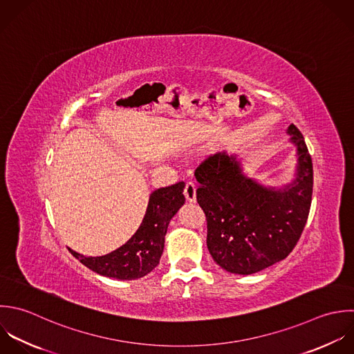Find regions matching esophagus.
<instances>
[{
	"instance_id": "esophagus-1",
	"label": "esophagus",
	"mask_w": 354,
	"mask_h": 354,
	"mask_svg": "<svg viewBox=\"0 0 354 354\" xmlns=\"http://www.w3.org/2000/svg\"><path fill=\"white\" fill-rule=\"evenodd\" d=\"M196 185L193 182H187L185 186V197L189 203H196Z\"/></svg>"
}]
</instances>
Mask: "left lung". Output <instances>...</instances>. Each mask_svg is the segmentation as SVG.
<instances>
[{
  "instance_id": "obj_1",
  "label": "left lung",
  "mask_w": 354,
  "mask_h": 354,
  "mask_svg": "<svg viewBox=\"0 0 354 354\" xmlns=\"http://www.w3.org/2000/svg\"><path fill=\"white\" fill-rule=\"evenodd\" d=\"M297 149L291 183L272 187L248 178L236 154L216 153L194 176L197 203L207 216V247L226 272L254 274L295 248L306 225L313 193V164L301 131L287 129Z\"/></svg>"
}]
</instances>
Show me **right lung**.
<instances>
[{"label":"right lung","instance_id":"1","mask_svg":"<svg viewBox=\"0 0 354 354\" xmlns=\"http://www.w3.org/2000/svg\"><path fill=\"white\" fill-rule=\"evenodd\" d=\"M185 183L161 187L150 194L145 218L135 234L115 251L103 257H84L70 252L92 272L117 280H136L149 274L164 251L171 219L185 204Z\"/></svg>","mask_w":354,"mask_h":354}]
</instances>
